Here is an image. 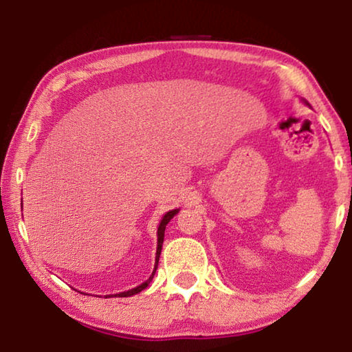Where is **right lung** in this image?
<instances>
[{
    "instance_id": "right-lung-1",
    "label": "right lung",
    "mask_w": 352,
    "mask_h": 352,
    "mask_svg": "<svg viewBox=\"0 0 352 352\" xmlns=\"http://www.w3.org/2000/svg\"><path fill=\"white\" fill-rule=\"evenodd\" d=\"M177 211L179 210H171V211H168V213L163 216L162 218V221H160V224H158V230H157V256H155V267H153V272H152V276L147 278L146 282L144 283H141V285L139 287H136V288H131V290H128V292H122V293H117V295H109V296H118V298H126V296H133V295H136V293H139V292H142L144 288H146L148 283L152 282V278H153V276H155V271H157V266H158V259H160V253H162V245H163V237H165V229H166V224L170 223V221L173 219V216L175 214H177Z\"/></svg>"
}]
</instances>
